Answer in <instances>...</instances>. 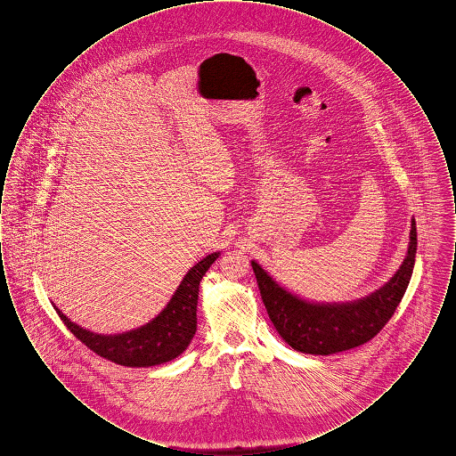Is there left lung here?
Masks as SVG:
<instances>
[{
    "instance_id": "obj_1",
    "label": "left lung",
    "mask_w": 456,
    "mask_h": 456,
    "mask_svg": "<svg viewBox=\"0 0 456 456\" xmlns=\"http://www.w3.org/2000/svg\"><path fill=\"white\" fill-rule=\"evenodd\" d=\"M415 253L412 218L409 251L395 277L368 297L346 304L307 303L282 289L256 261H251V266L266 313L283 340L297 352L330 355L366 344L390 322L411 282Z\"/></svg>"
}]
</instances>
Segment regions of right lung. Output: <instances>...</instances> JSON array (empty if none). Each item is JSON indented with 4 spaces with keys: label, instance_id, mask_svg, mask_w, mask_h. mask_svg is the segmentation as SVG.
Listing matches in <instances>:
<instances>
[{
    "label": "right lung",
    "instance_id": "right-lung-1",
    "mask_svg": "<svg viewBox=\"0 0 456 456\" xmlns=\"http://www.w3.org/2000/svg\"><path fill=\"white\" fill-rule=\"evenodd\" d=\"M220 253L198 261L184 275L173 299L151 323L121 335H99L69 322L56 307L66 328L92 352L126 368H149L181 355L196 331V304L200 282Z\"/></svg>",
    "mask_w": 456,
    "mask_h": 456
}]
</instances>
